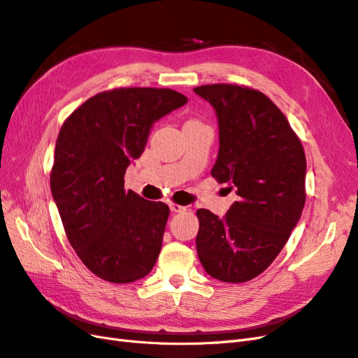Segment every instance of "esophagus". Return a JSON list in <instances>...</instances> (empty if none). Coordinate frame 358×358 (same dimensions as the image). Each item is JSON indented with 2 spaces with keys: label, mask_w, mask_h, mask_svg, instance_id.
Here are the masks:
<instances>
[{
  "label": "esophagus",
  "mask_w": 358,
  "mask_h": 358,
  "mask_svg": "<svg viewBox=\"0 0 358 358\" xmlns=\"http://www.w3.org/2000/svg\"><path fill=\"white\" fill-rule=\"evenodd\" d=\"M170 210L173 213H182V212L187 210V208H185V206L178 204V203H170Z\"/></svg>",
  "instance_id": "esophagus-1"
}]
</instances>
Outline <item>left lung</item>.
Instances as JSON below:
<instances>
[{
    "instance_id": "1",
    "label": "left lung",
    "mask_w": 358,
    "mask_h": 358,
    "mask_svg": "<svg viewBox=\"0 0 358 358\" xmlns=\"http://www.w3.org/2000/svg\"><path fill=\"white\" fill-rule=\"evenodd\" d=\"M218 116L220 152L212 176L234 187L222 218L199 209L200 263L212 278L241 284L262 275L282 251L306 201V157L285 115L248 86L194 88Z\"/></svg>"
}]
</instances>
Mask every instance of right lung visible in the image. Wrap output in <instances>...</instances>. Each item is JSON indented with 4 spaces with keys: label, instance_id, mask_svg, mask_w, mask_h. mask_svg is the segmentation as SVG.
<instances>
[{
    "label": "right lung",
    "instance_id": "obj_1",
    "mask_svg": "<svg viewBox=\"0 0 358 358\" xmlns=\"http://www.w3.org/2000/svg\"><path fill=\"white\" fill-rule=\"evenodd\" d=\"M187 101L169 88L110 90L80 104L59 129L52 196L76 254L107 282H134L157 263L170 209L125 191L124 175L152 124Z\"/></svg>",
    "mask_w": 358,
    "mask_h": 358
}]
</instances>
